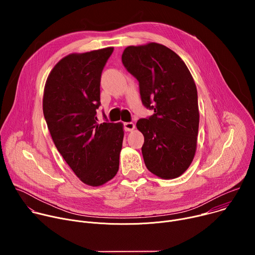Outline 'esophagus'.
<instances>
[{"mask_svg": "<svg viewBox=\"0 0 255 255\" xmlns=\"http://www.w3.org/2000/svg\"><path fill=\"white\" fill-rule=\"evenodd\" d=\"M135 129V124L132 122L124 123V130L125 131H133Z\"/></svg>", "mask_w": 255, "mask_h": 255, "instance_id": "esophagus-1", "label": "esophagus"}]
</instances>
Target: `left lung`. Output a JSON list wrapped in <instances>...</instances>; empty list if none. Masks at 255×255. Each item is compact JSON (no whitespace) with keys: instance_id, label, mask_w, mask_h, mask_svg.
<instances>
[{"instance_id":"left-lung-1","label":"left lung","mask_w":255,"mask_h":255,"mask_svg":"<svg viewBox=\"0 0 255 255\" xmlns=\"http://www.w3.org/2000/svg\"><path fill=\"white\" fill-rule=\"evenodd\" d=\"M122 62L139 83L142 104L154 110L136 124L144 136V163L161 178L178 177L197 149L200 114L191 72L174 51L155 42L126 47Z\"/></svg>"}]
</instances>
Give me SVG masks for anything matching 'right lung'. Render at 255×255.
Here are the masks:
<instances>
[{
  "mask_svg": "<svg viewBox=\"0 0 255 255\" xmlns=\"http://www.w3.org/2000/svg\"><path fill=\"white\" fill-rule=\"evenodd\" d=\"M114 48L71 53L50 71L43 94V114L63 159L84 184L99 187L119 169L122 123L99 124L97 109L103 68Z\"/></svg>",
  "mask_w": 255,
  "mask_h": 255,
  "instance_id": "add662e5",
  "label": "right lung"
}]
</instances>
